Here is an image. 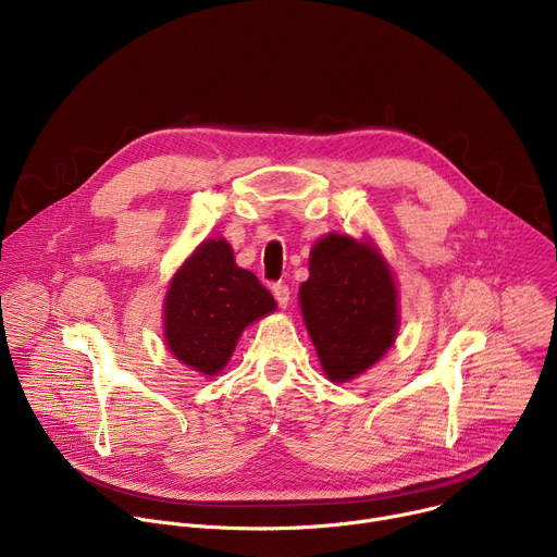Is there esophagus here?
I'll use <instances>...</instances> for the list:
<instances>
[{"mask_svg": "<svg viewBox=\"0 0 557 557\" xmlns=\"http://www.w3.org/2000/svg\"><path fill=\"white\" fill-rule=\"evenodd\" d=\"M273 295H275V301H277L282 308H286V306H288V299H290V288H288L286 284H282V282L273 284Z\"/></svg>", "mask_w": 557, "mask_h": 557, "instance_id": "esophagus-1", "label": "esophagus"}]
</instances>
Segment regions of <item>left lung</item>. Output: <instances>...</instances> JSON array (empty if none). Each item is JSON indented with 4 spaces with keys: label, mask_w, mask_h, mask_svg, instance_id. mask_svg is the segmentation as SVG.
<instances>
[{
    "label": "left lung",
    "mask_w": 557,
    "mask_h": 557,
    "mask_svg": "<svg viewBox=\"0 0 557 557\" xmlns=\"http://www.w3.org/2000/svg\"><path fill=\"white\" fill-rule=\"evenodd\" d=\"M308 262L310 277L299 286L304 322L326 376L344 383L394 344L399 295L381 253L350 235H324Z\"/></svg>",
    "instance_id": "left-lung-1"
}]
</instances>
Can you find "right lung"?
<instances>
[{"label":"right lung","instance_id":"add662e5","mask_svg":"<svg viewBox=\"0 0 557 557\" xmlns=\"http://www.w3.org/2000/svg\"><path fill=\"white\" fill-rule=\"evenodd\" d=\"M273 295L240 269L222 237L205 240L174 275L165 295V342L200 374H218L243 331L275 310Z\"/></svg>","mask_w":557,"mask_h":557}]
</instances>
